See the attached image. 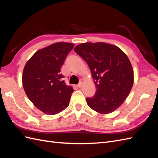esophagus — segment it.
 <instances>
[{"label":"esophagus","instance_id":"34e87169","mask_svg":"<svg viewBox=\"0 0 158 158\" xmlns=\"http://www.w3.org/2000/svg\"><path fill=\"white\" fill-rule=\"evenodd\" d=\"M82 85H83V82H80V83L78 84L77 86H78V88H82Z\"/></svg>","mask_w":158,"mask_h":158}]
</instances>
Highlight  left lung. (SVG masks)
<instances>
[{"label":"left lung","mask_w":158,"mask_h":158,"mask_svg":"<svg viewBox=\"0 0 158 158\" xmlns=\"http://www.w3.org/2000/svg\"><path fill=\"white\" fill-rule=\"evenodd\" d=\"M74 51L88 64L96 88L95 95L86 98L88 106L103 114L115 111L134 83V71L127 55L117 46L104 42L81 44Z\"/></svg>","instance_id":"1"}]
</instances>
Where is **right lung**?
<instances>
[{
  "mask_svg": "<svg viewBox=\"0 0 158 158\" xmlns=\"http://www.w3.org/2000/svg\"><path fill=\"white\" fill-rule=\"evenodd\" d=\"M74 45L58 42L36 51L27 60L22 85L27 98L49 115L58 114L69 106L73 88L63 80L61 66Z\"/></svg>",
  "mask_w": 158,
  "mask_h": 158,
  "instance_id": "right-lung-1",
  "label": "right lung"
}]
</instances>
